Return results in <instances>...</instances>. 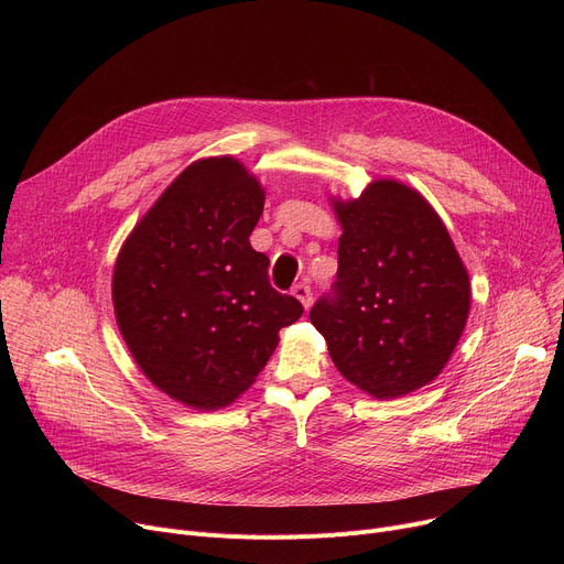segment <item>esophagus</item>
<instances>
[{"mask_svg":"<svg viewBox=\"0 0 564 564\" xmlns=\"http://www.w3.org/2000/svg\"><path fill=\"white\" fill-rule=\"evenodd\" d=\"M292 294H294V297H297V300L302 302V306H304L306 311L311 308V304H313V294H311V288H308L306 283L294 285V288H292Z\"/></svg>","mask_w":564,"mask_h":564,"instance_id":"34e87169","label":"esophagus"}]
</instances>
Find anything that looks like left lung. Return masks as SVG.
<instances>
[{
    "instance_id": "left-lung-1",
    "label": "left lung",
    "mask_w": 564,
    "mask_h": 564,
    "mask_svg": "<svg viewBox=\"0 0 564 564\" xmlns=\"http://www.w3.org/2000/svg\"><path fill=\"white\" fill-rule=\"evenodd\" d=\"M343 226L332 294L311 308L338 372L377 400L430 383L462 338L466 267L434 207L398 181L334 198Z\"/></svg>"
}]
</instances>
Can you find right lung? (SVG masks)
I'll list each match as a JSON object with an SVG mask.
<instances>
[{"label": "right lung", "instance_id": "add662e5", "mask_svg": "<svg viewBox=\"0 0 564 564\" xmlns=\"http://www.w3.org/2000/svg\"><path fill=\"white\" fill-rule=\"evenodd\" d=\"M264 189L232 158L189 164L143 215L116 258L111 300L141 372L194 409L240 398L304 313L270 285L249 235Z\"/></svg>", "mask_w": 564, "mask_h": 564}]
</instances>
